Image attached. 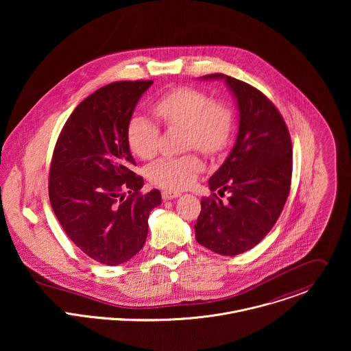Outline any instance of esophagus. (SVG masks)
<instances>
[{"label": "esophagus", "mask_w": 351, "mask_h": 351, "mask_svg": "<svg viewBox=\"0 0 351 351\" xmlns=\"http://www.w3.org/2000/svg\"><path fill=\"white\" fill-rule=\"evenodd\" d=\"M180 195H181L180 192H173V191H163V192H162L163 200H171V199L178 197Z\"/></svg>", "instance_id": "esophagus-1"}]
</instances>
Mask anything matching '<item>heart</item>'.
I'll list each match as a JSON object with an SVG mask.
<instances>
[{
	"label": "heart",
	"instance_id": "1",
	"mask_svg": "<svg viewBox=\"0 0 351 351\" xmlns=\"http://www.w3.org/2000/svg\"><path fill=\"white\" fill-rule=\"evenodd\" d=\"M154 114L167 128H184L182 147L213 155L226 147L232 131V113L227 105L210 100L191 86L171 89L154 101ZM159 130L147 117L135 114L127 125V143L141 159H151L158 150ZM202 169L197 155L166 156L151 163V182L169 191L191 186Z\"/></svg>",
	"mask_w": 351,
	"mask_h": 351
}]
</instances>
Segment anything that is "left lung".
<instances>
[{
	"label": "left lung",
	"mask_w": 351,
	"mask_h": 351,
	"mask_svg": "<svg viewBox=\"0 0 351 351\" xmlns=\"http://www.w3.org/2000/svg\"><path fill=\"white\" fill-rule=\"evenodd\" d=\"M239 108V130L235 146L209 178L216 193L201 199L195 226L201 246L221 255H238L256 246L273 228L291 192L292 142L288 127L262 92L223 74Z\"/></svg>",
	"instance_id": "obj_1"
}]
</instances>
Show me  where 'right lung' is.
<instances>
[{
	"label": "right lung",
	"mask_w": 351,
	"mask_h": 351,
	"mask_svg": "<svg viewBox=\"0 0 351 351\" xmlns=\"http://www.w3.org/2000/svg\"><path fill=\"white\" fill-rule=\"evenodd\" d=\"M152 81H120L82 101L56 141L49 177L53 213L73 243L108 266L131 259L146 243L160 193L143 195L134 173L127 125ZM129 196H126V193Z\"/></svg>",
	"instance_id": "add662e5"
}]
</instances>
